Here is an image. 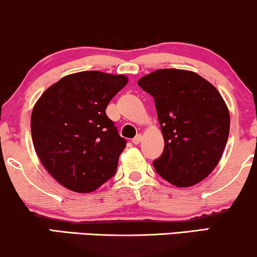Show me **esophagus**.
Here are the masks:
<instances>
[{
    "mask_svg": "<svg viewBox=\"0 0 257 257\" xmlns=\"http://www.w3.org/2000/svg\"><path fill=\"white\" fill-rule=\"evenodd\" d=\"M142 140H143V137H142L141 134H138V135L136 136V137L134 138V140H132V143H134V144H140Z\"/></svg>",
    "mask_w": 257,
    "mask_h": 257,
    "instance_id": "34e87169",
    "label": "esophagus"
}]
</instances>
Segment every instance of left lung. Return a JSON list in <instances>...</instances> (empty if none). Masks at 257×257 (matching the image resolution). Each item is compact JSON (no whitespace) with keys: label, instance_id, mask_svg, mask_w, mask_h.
Here are the masks:
<instances>
[{"label":"left lung","instance_id":"8db88e82","mask_svg":"<svg viewBox=\"0 0 257 257\" xmlns=\"http://www.w3.org/2000/svg\"><path fill=\"white\" fill-rule=\"evenodd\" d=\"M155 101L165 149L154 160L155 171L179 188L200 183L221 159L230 113L209 81L194 72L165 68L138 80Z\"/></svg>","mask_w":257,"mask_h":257}]
</instances>
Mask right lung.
I'll list each match as a JSON object with an SVG mask.
<instances>
[{"label":"right lung","mask_w":257,"mask_h":257,"mask_svg":"<svg viewBox=\"0 0 257 257\" xmlns=\"http://www.w3.org/2000/svg\"><path fill=\"white\" fill-rule=\"evenodd\" d=\"M127 84L122 74L86 71L48 87L33 107L31 135L54 179L75 192H91L115 174L126 140L105 114Z\"/></svg>","instance_id":"obj_1"}]
</instances>
